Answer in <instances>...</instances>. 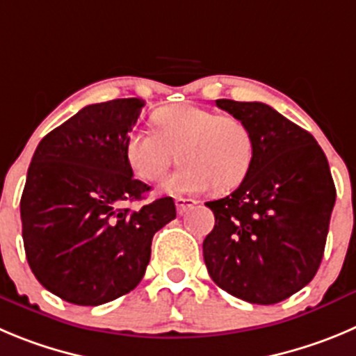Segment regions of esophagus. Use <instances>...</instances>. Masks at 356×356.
Returning <instances> with one entry per match:
<instances>
[{"mask_svg":"<svg viewBox=\"0 0 356 356\" xmlns=\"http://www.w3.org/2000/svg\"><path fill=\"white\" fill-rule=\"evenodd\" d=\"M198 202L193 200V198H182L179 197L177 200H175V205H177V212L179 214H184V212L191 211V209L197 207Z\"/></svg>","mask_w":356,"mask_h":356,"instance_id":"esophagus-1","label":"esophagus"}]
</instances>
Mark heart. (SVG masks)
<instances>
[{
	"mask_svg": "<svg viewBox=\"0 0 356 356\" xmlns=\"http://www.w3.org/2000/svg\"><path fill=\"white\" fill-rule=\"evenodd\" d=\"M154 129H135L126 144L128 161L144 181H158L172 163L182 165L167 179L172 195H200L216 186L228 191L248 175L254 156L253 133L241 119L197 105L163 107Z\"/></svg>",
	"mask_w": 356,
	"mask_h": 356,
	"instance_id": "1",
	"label": "heart"
}]
</instances>
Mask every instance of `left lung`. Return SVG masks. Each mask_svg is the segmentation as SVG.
Wrapping results in <instances>:
<instances>
[{"instance_id":"obj_1","label":"left lung","mask_w":356,"mask_h":356,"mask_svg":"<svg viewBox=\"0 0 356 356\" xmlns=\"http://www.w3.org/2000/svg\"><path fill=\"white\" fill-rule=\"evenodd\" d=\"M249 126L254 156L234 193L207 202L216 225L204 241L209 275L251 304H277L311 283L321 264L335 186L309 131L260 102L216 99Z\"/></svg>"}]
</instances>
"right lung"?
Here are the masks:
<instances>
[{"mask_svg":"<svg viewBox=\"0 0 356 356\" xmlns=\"http://www.w3.org/2000/svg\"><path fill=\"white\" fill-rule=\"evenodd\" d=\"M145 103L88 105L42 138L21 198L22 241L43 288L77 305L129 293L151 260L156 232L175 219L170 197L138 211L149 186L133 177L129 131Z\"/></svg>","mask_w":356,"mask_h":356,"instance_id":"obj_1","label":"right lung"}]
</instances>
